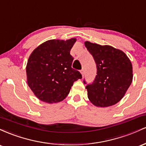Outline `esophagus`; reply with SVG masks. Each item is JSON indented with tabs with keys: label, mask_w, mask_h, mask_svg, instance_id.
<instances>
[{
	"label": "esophagus",
	"mask_w": 146,
	"mask_h": 146,
	"mask_svg": "<svg viewBox=\"0 0 146 146\" xmlns=\"http://www.w3.org/2000/svg\"><path fill=\"white\" fill-rule=\"evenodd\" d=\"M81 73H82V76H84V69H82L81 70Z\"/></svg>",
	"instance_id": "1"
}]
</instances>
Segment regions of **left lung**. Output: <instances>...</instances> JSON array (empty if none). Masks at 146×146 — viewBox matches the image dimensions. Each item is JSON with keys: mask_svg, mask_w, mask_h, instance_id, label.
<instances>
[{"mask_svg": "<svg viewBox=\"0 0 146 146\" xmlns=\"http://www.w3.org/2000/svg\"><path fill=\"white\" fill-rule=\"evenodd\" d=\"M85 46L94 58L97 75L87 84L88 98L95 106L108 107L123 98L132 81L131 62L121 50L109 46L85 42ZM84 83L86 84L85 80Z\"/></svg>", "mask_w": 146, "mask_h": 146, "instance_id": "obj_1", "label": "left lung"}]
</instances>
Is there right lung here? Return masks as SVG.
Segmentation results:
<instances>
[{
    "label": "right lung",
    "instance_id": "1",
    "mask_svg": "<svg viewBox=\"0 0 146 146\" xmlns=\"http://www.w3.org/2000/svg\"><path fill=\"white\" fill-rule=\"evenodd\" d=\"M75 38L50 40L34 49L26 67L28 86L41 101L58 103L66 98L74 82L82 74L71 67L70 51Z\"/></svg>",
    "mask_w": 146,
    "mask_h": 146
}]
</instances>
